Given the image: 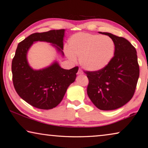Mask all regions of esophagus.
Segmentation results:
<instances>
[{
	"label": "esophagus",
	"mask_w": 148,
	"mask_h": 148,
	"mask_svg": "<svg viewBox=\"0 0 148 148\" xmlns=\"http://www.w3.org/2000/svg\"><path fill=\"white\" fill-rule=\"evenodd\" d=\"M77 74L78 75L83 74V72L82 70H81V69H78V71H77Z\"/></svg>",
	"instance_id": "34e87169"
}]
</instances>
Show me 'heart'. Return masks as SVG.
I'll return each instance as SVG.
<instances>
[{"label":"heart","instance_id":"b5f03b06","mask_svg":"<svg viewBox=\"0 0 148 148\" xmlns=\"http://www.w3.org/2000/svg\"><path fill=\"white\" fill-rule=\"evenodd\" d=\"M67 54L71 60L79 56L80 64L90 71H98L111 61L115 53V44L108 36L77 33L69 40Z\"/></svg>","mask_w":148,"mask_h":148}]
</instances>
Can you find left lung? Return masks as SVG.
I'll return each mask as SVG.
<instances>
[{"label": "left lung", "mask_w": 148, "mask_h": 148, "mask_svg": "<svg viewBox=\"0 0 148 148\" xmlns=\"http://www.w3.org/2000/svg\"><path fill=\"white\" fill-rule=\"evenodd\" d=\"M115 44V53L109 64L98 71H84L88 79L87 94L97 108L114 110L130 101L139 77L136 48L126 39L108 32Z\"/></svg>", "instance_id": "1"}]
</instances>
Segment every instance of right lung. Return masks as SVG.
Returning <instances> with one entry per match:
<instances>
[{
    "mask_svg": "<svg viewBox=\"0 0 148 148\" xmlns=\"http://www.w3.org/2000/svg\"><path fill=\"white\" fill-rule=\"evenodd\" d=\"M64 34L65 29L32 34L19 43L16 50L11 65L14 87L22 99L36 108L48 110L57 106L69 86L74 82L79 67L67 70L55 62L47 68L33 70L28 64L27 51L34 42L46 41L64 55Z\"/></svg>",
    "mask_w": 148,
    "mask_h": 148,
    "instance_id": "1",
    "label": "right lung"
}]
</instances>
